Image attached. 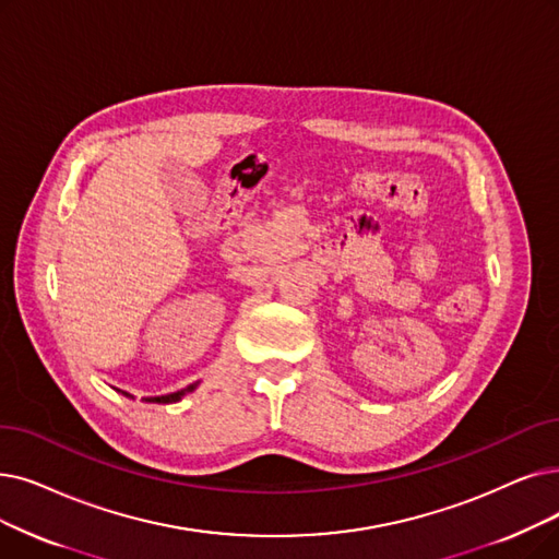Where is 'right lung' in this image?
I'll use <instances>...</instances> for the list:
<instances>
[{
  "instance_id": "right-lung-1",
  "label": "right lung",
  "mask_w": 559,
  "mask_h": 559,
  "mask_svg": "<svg viewBox=\"0 0 559 559\" xmlns=\"http://www.w3.org/2000/svg\"><path fill=\"white\" fill-rule=\"evenodd\" d=\"M199 385V381L197 383H191V385H187V388H182V391H176V393H168V395H159V397H145V402H155V404H174V402H180L187 393H191L193 388ZM123 395H128V393H123ZM130 397V395H128Z\"/></svg>"
}]
</instances>
